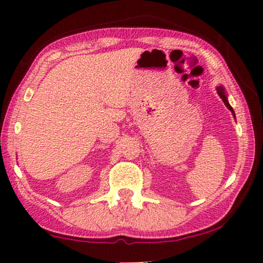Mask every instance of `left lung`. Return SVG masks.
Masks as SVG:
<instances>
[{"instance_id":"obj_1","label":"left lung","mask_w":263,"mask_h":263,"mask_svg":"<svg viewBox=\"0 0 263 263\" xmlns=\"http://www.w3.org/2000/svg\"><path fill=\"white\" fill-rule=\"evenodd\" d=\"M217 92H218V95L220 96V99L222 100V102H224V103H225V105L228 106V109L231 111V112H232L233 117L235 118V114H234V111H233V109H232V106H231V105H230V103H229V101H228V96H226V92H225V89H224V87H222V86L217 87Z\"/></svg>"}]
</instances>
